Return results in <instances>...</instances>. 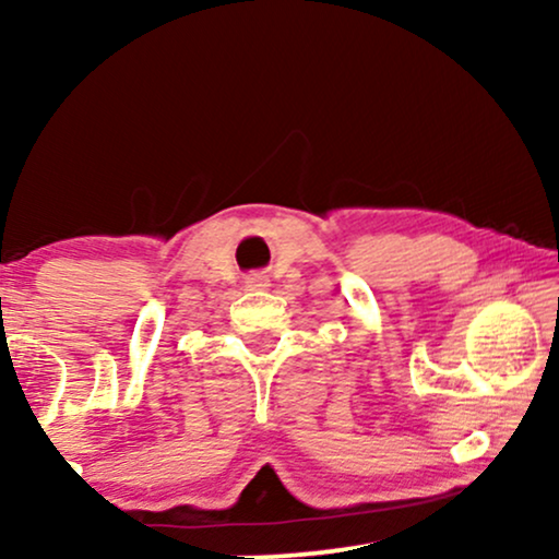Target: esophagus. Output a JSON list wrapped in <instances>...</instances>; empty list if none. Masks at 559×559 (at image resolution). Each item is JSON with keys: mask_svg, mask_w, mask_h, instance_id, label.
<instances>
[{"mask_svg": "<svg viewBox=\"0 0 559 559\" xmlns=\"http://www.w3.org/2000/svg\"><path fill=\"white\" fill-rule=\"evenodd\" d=\"M247 287L249 289H266L270 287V277L264 272H251L247 274Z\"/></svg>", "mask_w": 559, "mask_h": 559, "instance_id": "34e87169", "label": "esophagus"}]
</instances>
